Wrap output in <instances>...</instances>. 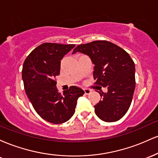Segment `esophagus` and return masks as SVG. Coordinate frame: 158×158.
Segmentation results:
<instances>
[{
	"label": "esophagus",
	"mask_w": 158,
	"mask_h": 158,
	"mask_svg": "<svg viewBox=\"0 0 158 158\" xmlns=\"http://www.w3.org/2000/svg\"><path fill=\"white\" fill-rule=\"evenodd\" d=\"M84 91H85V94H89L90 93V91H91V90H90V89H88V88H85Z\"/></svg>",
	"instance_id": "34e87169"
}]
</instances>
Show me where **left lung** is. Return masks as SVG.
<instances>
[{
	"label": "left lung",
	"instance_id": "8db88e82",
	"mask_svg": "<svg viewBox=\"0 0 158 158\" xmlns=\"http://www.w3.org/2000/svg\"><path fill=\"white\" fill-rule=\"evenodd\" d=\"M77 52L89 56L95 84L108 88L106 93L99 92L102 99L94 106L97 117L108 123L120 119L131 106L135 88V62L129 54L108 41L79 44L73 54Z\"/></svg>",
	"mask_w": 158,
	"mask_h": 158
}]
</instances>
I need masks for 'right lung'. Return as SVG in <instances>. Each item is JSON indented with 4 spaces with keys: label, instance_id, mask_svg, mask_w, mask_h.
<instances>
[{
    "label": "right lung",
    "instance_id": "obj_1",
    "mask_svg": "<svg viewBox=\"0 0 158 158\" xmlns=\"http://www.w3.org/2000/svg\"><path fill=\"white\" fill-rule=\"evenodd\" d=\"M74 47L44 43L30 52L23 64L22 79L27 96L40 117L53 124L71 118L78 98L85 94L76 86L70 87L63 94L56 88L55 79L60 73L61 60Z\"/></svg>",
    "mask_w": 158,
    "mask_h": 158
}]
</instances>
